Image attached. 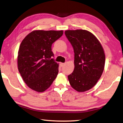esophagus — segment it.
Wrapping results in <instances>:
<instances>
[{"label": "esophagus", "instance_id": "obj_1", "mask_svg": "<svg viewBox=\"0 0 123 123\" xmlns=\"http://www.w3.org/2000/svg\"><path fill=\"white\" fill-rule=\"evenodd\" d=\"M64 65H65V63H60V65H61V66H63Z\"/></svg>", "mask_w": 123, "mask_h": 123}]
</instances>
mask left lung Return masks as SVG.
I'll list each match as a JSON object with an SVG mask.
<instances>
[{"mask_svg":"<svg viewBox=\"0 0 123 123\" xmlns=\"http://www.w3.org/2000/svg\"><path fill=\"white\" fill-rule=\"evenodd\" d=\"M65 34L74 53V70L68 76L70 84L78 92L88 91L96 84L104 71V49L96 37L87 30H66Z\"/></svg>","mask_w":123,"mask_h":123,"instance_id":"left-lung-1","label":"left lung"}]
</instances>
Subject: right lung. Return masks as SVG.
Returning <instances> with one entry per match:
<instances>
[{
	"label": "right lung",
	"instance_id": "obj_1",
	"mask_svg": "<svg viewBox=\"0 0 123 123\" xmlns=\"http://www.w3.org/2000/svg\"><path fill=\"white\" fill-rule=\"evenodd\" d=\"M63 34V30H34L21 42L18 69L26 84L33 91L44 92L57 77L59 64L51 59L53 56L51 46Z\"/></svg>",
	"mask_w": 123,
	"mask_h": 123
}]
</instances>
